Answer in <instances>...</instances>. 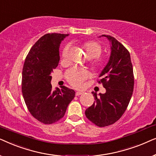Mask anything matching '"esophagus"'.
Returning a JSON list of instances; mask_svg holds the SVG:
<instances>
[{
	"instance_id": "esophagus-1",
	"label": "esophagus",
	"mask_w": 156,
	"mask_h": 156,
	"mask_svg": "<svg viewBox=\"0 0 156 156\" xmlns=\"http://www.w3.org/2000/svg\"><path fill=\"white\" fill-rule=\"evenodd\" d=\"M83 93H84V91H76V94H75V95L76 96H80L81 94H82Z\"/></svg>"
}]
</instances>
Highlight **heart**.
<instances>
[{"mask_svg": "<svg viewBox=\"0 0 156 156\" xmlns=\"http://www.w3.org/2000/svg\"><path fill=\"white\" fill-rule=\"evenodd\" d=\"M82 50L84 51L85 55L88 59H91V65L96 69H101L105 67L108 62V57L106 56L100 57L101 54L102 46L99 42L94 40H89L82 44ZM69 45H66L62 53L63 60H67L69 54ZM87 78V72L83 69L72 68L66 73V79L72 86L80 87L83 81Z\"/></svg>", "mask_w": 156, "mask_h": 156, "instance_id": "heart-1", "label": "heart"}]
</instances>
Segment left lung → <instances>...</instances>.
I'll use <instances>...</instances> for the list:
<instances>
[{
    "instance_id": "1",
    "label": "left lung",
    "mask_w": 156,
    "mask_h": 156,
    "mask_svg": "<svg viewBox=\"0 0 156 156\" xmlns=\"http://www.w3.org/2000/svg\"><path fill=\"white\" fill-rule=\"evenodd\" d=\"M111 43V55L102 70L99 83L106 89L105 94L92 92L95 102L85 111L87 118L99 127L116 122L126 110L134 86V76L130 53L114 37L102 35Z\"/></svg>"
}]
</instances>
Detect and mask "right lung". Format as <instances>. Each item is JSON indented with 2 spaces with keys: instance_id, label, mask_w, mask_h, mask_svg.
<instances>
[{
  "instance_id": "1",
  "label": "right lung",
  "mask_w": 156,
  "mask_h": 156,
  "mask_svg": "<svg viewBox=\"0 0 156 156\" xmlns=\"http://www.w3.org/2000/svg\"><path fill=\"white\" fill-rule=\"evenodd\" d=\"M69 34L48 33L32 47L22 72V92L27 109L44 124L57 122L65 116L75 91L65 86L52 90L51 73L59 62V44Z\"/></svg>"
}]
</instances>
